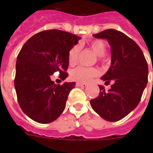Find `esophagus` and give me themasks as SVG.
Wrapping results in <instances>:
<instances>
[{"instance_id": "1", "label": "esophagus", "mask_w": 153, "mask_h": 153, "mask_svg": "<svg viewBox=\"0 0 153 153\" xmlns=\"http://www.w3.org/2000/svg\"><path fill=\"white\" fill-rule=\"evenodd\" d=\"M77 86H80V87H86L87 86L86 83H81V82H77L76 83Z\"/></svg>"}]
</instances>
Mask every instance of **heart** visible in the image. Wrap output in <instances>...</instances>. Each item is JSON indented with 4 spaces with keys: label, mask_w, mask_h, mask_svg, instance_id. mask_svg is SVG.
<instances>
[{
    "label": "heart",
    "mask_w": 153,
    "mask_h": 153,
    "mask_svg": "<svg viewBox=\"0 0 153 153\" xmlns=\"http://www.w3.org/2000/svg\"><path fill=\"white\" fill-rule=\"evenodd\" d=\"M88 46L92 49V51L98 56H103L106 52V44L103 40L101 39H92L88 41ZM80 47L79 45H74L71 48L68 52V62L71 66H74L77 62L79 57ZM99 73L98 70L95 67H78L71 71L70 76L71 79L78 82H88L97 76Z\"/></svg>",
    "instance_id": "heart-1"
}]
</instances>
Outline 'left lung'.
Segmentation results:
<instances>
[{"mask_svg":"<svg viewBox=\"0 0 153 153\" xmlns=\"http://www.w3.org/2000/svg\"><path fill=\"white\" fill-rule=\"evenodd\" d=\"M93 36L106 39L110 45L111 66L101 79L113 85L108 91L99 86V95L91 100V107L105 120L117 121L140 102L148 82L147 61L140 47L123 32L106 29Z\"/></svg>","mask_w":153,"mask_h":153,"instance_id":"left-lung-1","label":"left lung"}]
</instances>
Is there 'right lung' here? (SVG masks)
I'll list each match as a JSON object with an SVG mask.
<instances>
[{"label":"right lung","instance_id":"add662e5","mask_svg":"<svg viewBox=\"0 0 153 153\" xmlns=\"http://www.w3.org/2000/svg\"><path fill=\"white\" fill-rule=\"evenodd\" d=\"M80 37L61 30L36 33L18 54L14 80L17 100L27 117L38 123L52 122L61 115L75 82L57 85L51 80L55 72L67 76L68 52Z\"/></svg>","mask_w":153,"mask_h":153}]
</instances>
